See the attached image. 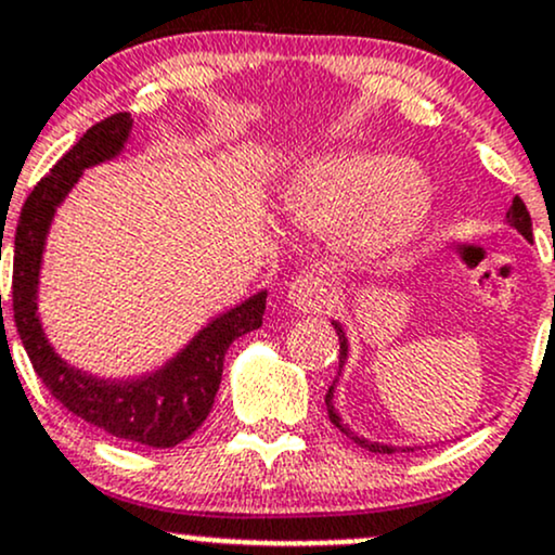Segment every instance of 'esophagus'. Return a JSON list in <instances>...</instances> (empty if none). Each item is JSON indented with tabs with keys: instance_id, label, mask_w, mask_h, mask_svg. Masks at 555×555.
<instances>
[{
	"instance_id": "34e87169",
	"label": "esophagus",
	"mask_w": 555,
	"mask_h": 555,
	"mask_svg": "<svg viewBox=\"0 0 555 555\" xmlns=\"http://www.w3.org/2000/svg\"><path fill=\"white\" fill-rule=\"evenodd\" d=\"M334 300H337V289L315 273H302L287 284V302L300 313H321L332 308Z\"/></svg>"
}]
</instances>
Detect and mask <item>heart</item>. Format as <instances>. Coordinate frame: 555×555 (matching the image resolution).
Listing matches in <instances>:
<instances>
[{
  "mask_svg": "<svg viewBox=\"0 0 555 555\" xmlns=\"http://www.w3.org/2000/svg\"><path fill=\"white\" fill-rule=\"evenodd\" d=\"M435 203L431 176L389 152H347L300 170L284 218L308 234H339L350 253H376L411 234Z\"/></svg>",
  "mask_w": 555,
  "mask_h": 555,
  "instance_id": "1",
  "label": "heart"
}]
</instances>
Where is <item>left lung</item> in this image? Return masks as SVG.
I'll list each match as a JSON object with an SVG mask.
<instances>
[{
  "instance_id": "left-lung-1",
  "label": "left lung",
  "mask_w": 555,
  "mask_h": 555,
  "mask_svg": "<svg viewBox=\"0 0 555 555\" xmlns=\"http://www.w3.org/2000/svg\"><path fill=\"white\" fill-rule=\"evenodd\" d=\"M505 223H508L511 229L519 231V234L525 236L527 242L532 240V218H529L527 205L521 203L519 197H514V203H511L508 212H505ZM332 324H334V328H337V334H339V374H343L345 363H347V356H350V343H347V334H345L343 324H339V321H332ZM337 382H339V379H334V385L328 387V392H326L328 422L337 426L339 431H345V435L350 437L352 442H358V446H361V448L371 450V453H395V450H398L395 446H385V442H374V440H366V437H358L356 431H352L350 426H347V424L343 422V416H339L337 405H334V389H337ZM403 450H413V448H403Z\"/></svg>"
}]
</instances>
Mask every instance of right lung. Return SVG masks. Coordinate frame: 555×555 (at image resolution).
<instances>
[{
  "label": "right lung",
  "instance_id": "right-lung-1",
  "mask_svg": "<svg viewBox=\"0 0 555 555\" xmlns=\"http://www.w3.org/2000/svg\"><path fill=\"white\" fill-rule=\"evenodd\" d=\"M131 129L129 113L109 115L91 126L28 194L12 245V313L34 371L54 400L120 440L173 448L208 418L229 345L263 324L266 289L210 319L163 366L126 379H107L70 366L52 347L39 315L41 263L57 208L81 181L83 170L115 160L126 150Z\"/></svg>",
  "mask_w": 555,
  "mask_h": 555
}]
</instances>
